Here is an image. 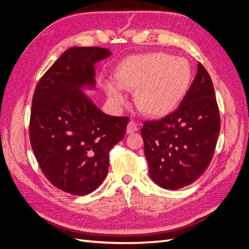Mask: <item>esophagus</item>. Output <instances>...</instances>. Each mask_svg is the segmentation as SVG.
Here are the masks:
<instances>
[{
    "instance_id": "esophagus-1",
    "label": "esophagus",
    "mask_w": 249,
    "mask_h": 249,
    "mask_svg": "<svg viewBox=\"0 0 249 249\" xmlns=\"http://www.w3.org/2000/svg\"><path fill=\"white\" fill-rule=\"evenodd\" d=\"M138 130V125L136 124V122H134V120H131V122L127 124V126H126V133L127 134H131V133H134L136 132Z\"/></svg>"
}]
</instances>
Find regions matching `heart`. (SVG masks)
<instances>
[{
	"label": "heart",
	"mask_w": 249,
	"mask_h": 249,
	"mask_svg": "<svg viewBox=\"0 0 249 249\" xmlns=\"http://www.w3.org/2000/svg\"><path fill=\"white\" fill-rule=\"evenodd\" d=\"M191 66L184 58L154 53L126 60L117 71V83L106 89L113 103L125 102L124 90L137 89L135 102L149 116L167 114L182 101L191 81Z\"/></svg>",
	"instance_id": "heart-1"
}]
</instances>
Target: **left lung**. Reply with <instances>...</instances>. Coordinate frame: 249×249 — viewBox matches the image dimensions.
I'll return each mask as SVG.
<instances>
[{
	"label": "left lung",
	"mask_w": 249,
	"mask_h": 249,
	"mask_svg": "<svg viewBox=\"0 0 249 249\" xmlns=\"http://www.w3.org/2000/svg\"><path fill=\"white\" fill-rule=\"evenodd\" d=\"M148 173L164 189L192 184L207 169L220 132L212 80L201 63L178 107L141 127Z\"/></svg>",
	"instance_id": "obj_1"
}]
</instances>
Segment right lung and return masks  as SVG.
<instances>
[{
  "label": "right lung",
  "mask_w": 249,
  "mask_h": 249,
  "mask_svg": "<svg viewBox=\"0 0 249 249\" xmlns=\"http://www.w3.org/2000/svg\"><path fill=\"white\" fill-rule=\"evenodd\" d=\"M111 53L99 47L66 50L37 83L30 142L43 175L58 189L91 193L106 178L109 154L122 140L126 116L105 114L81 91L94 85V63Z\"/></svg>",
  "instance_id": "right-lung-1"
}]
</instances>
